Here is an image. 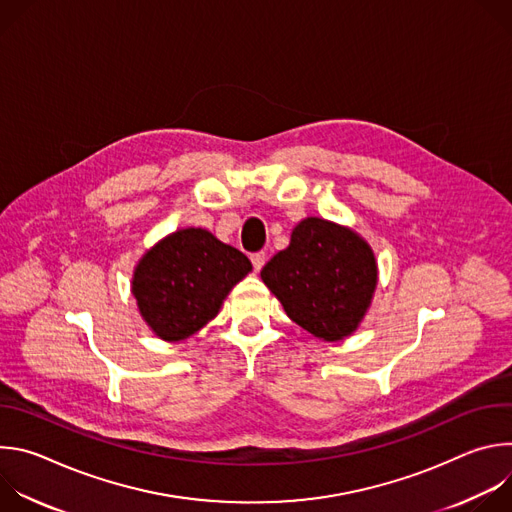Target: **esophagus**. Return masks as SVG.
Segmentation results:
<instances>
[{
	"mask_svg": "<svg viewBox=\"0 0 512 512\" xmlns=\"http://www.w3.org/2000/svg\"><path fill=\"white\" fill-rule=\"evenodd\" d=\"M265 259H267V255H265L263 251H257V253H253V255H251V263H253V269H255V271H261V267L265 265Z\"/></svg>",
	"mask_w": 512,
	"mask_h": 512,
	"instance_id": "1",
	"label": "esophagus"
}]
</instances>
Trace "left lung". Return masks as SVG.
<instances>
[{
  "mask_svg": "<svg viewBox=\"0 0 512 512\" xmlns=\"http://www.w3.org/2000/svg\"><path fill=\"white\" fill-rule=\"evenodd\" d=\"M261 279L291 320L334 342L352 334L371 306L377 263L358 235L312 216L263 267Z\"/></svg>",
  "mask_w": 512,
  "mask_h": 512,
  "instance_id": "8db88e82",
  "label": "left lung"
}]
</instances>
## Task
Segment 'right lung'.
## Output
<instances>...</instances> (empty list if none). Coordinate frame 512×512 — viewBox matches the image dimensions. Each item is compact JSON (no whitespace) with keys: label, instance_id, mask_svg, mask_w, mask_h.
Masks as SVG:
<instances>
[{"label":"right lung","instance_id":"right-lung-1","mask_svg":"<svg viewBox=\"0 0 512 512\" xmlns=\"http://www.w3.org/2000/svg\"><path fill=\"white\" fill-rule=\"evenodd\" d=\"M249 271L251 261L239 249L204 229H184L143 255L133 275V296L150 328L176 342L210 322Z\"/></svg>","mask_w":512,"mask_h":512}]
</instances>
